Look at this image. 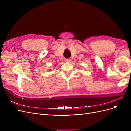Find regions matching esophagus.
<instances>
[{"label":"esophagus","instance_id":"esophagus-1","mask_svg":"<svg viewBox=\"0 0 131 131\" xmlns=\"http://www.w3.org/2000/svg\"><path fill=\"white\" fill-rule=\"evenodd\" d=\"M65 61L66 62H69L70 61V59H69V58H66L65 59Z\"/></svg>","mask_w":131,"mask_h":131}]
</instances>
